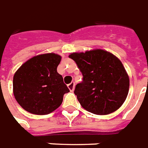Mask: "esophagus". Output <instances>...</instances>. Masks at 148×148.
Masks as SVG:
<instances>
[{"label":"esophagus","instance_id":"1","mask_svg":"<svg viewBox=\"0 0 148 148\" xmlns=\"http://www.w3.org/2000/svg\"><path fill=\"white\" fill-rule=\"evenodd\" d=\"M68 88H69V89L71 91V92H73V91L74 90V88H75V82H72L71 83L69 84Z\"/></svg>","mask_w":148,"mask_h":148}]
</instances>
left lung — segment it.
I'll list each match as a JSON object with an SVG mask.
<instances>
[{"label": "left lung", "mask_w": 148, "mask_h": 148, "mask_svg": "<svg viewBox=\"0 0 148 148\" xmlns=\"http://www.w3.org/2000/svg\"><path fill=\"white\" fill-rule=\"evenodd\" d=\"M77 64L82 82L74 93L82 107L95 114H108L122 106L129 90V77L119 58L97 49L69 56Z\"/></svg>", "instance_id": "obj_1"}]
</instances>
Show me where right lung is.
<instances>
[{"instance_id":"obj_1","label":"right lung","mask_w":148,"mask_h":148,"mask_svg":"<svg viewBox=\"0 0 148 148\" xmlns=\"http://www.w3.org/2000/svg\"><path fill=\"white\" fill-rule=\"evenodd\" d=\"M61 58L53 53L36 56L16 70L13 79L14 95L27 112L47 114L62 104L63 95L69 89L57 73Z\"/></svg>"}]
</instances>
